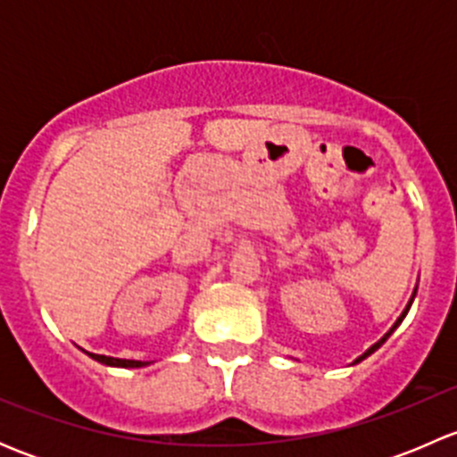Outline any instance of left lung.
Wrapping results in <instances>:
<instances>
[{
    "label": "left lung",
    "mask_w": 457,
    "mask_h": 457,
    "mask_svg": "<svg viewBox=\"0 0 457 457\" xmlns=\"http://www.w3.org/2000/svg\"><path fill=\"white\" fill-rule=\"evenodd\" d=\"M413 298H416V292H413V296H411V301H409L407 310H404V312H403V314H400V318H398V320H395V325H394V327H391V329H389V331H386V334H385V336H382V338H380V340H378V343H376V345H371V347H370V349H367V352H365V353H362V356H361V358H356V362L365 361V358H367V356H371V353H373V352H376V349H378V347H380V345H382V343H385V340H386V338H389V336H391V334H394V329H395V327H398V325H400V322H403V318H404V316H407V312H409V307H411Z\"/></svg>",
    "instance_id": "8db88e82"
}]
</instances>
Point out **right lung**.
I'll return each mask as SVG.
<instances>
[{"instance_id":"1","label":"right lung","mask_w":457,"mask_h":457,"mask_svg":"<svg viewBox=\"0 0 457 457\" xmlns=\"http://www.w3.org/2000/svg\"><path fill=\"white\" fill-rule=\"evenodd\" d=\"M90 358H95L96 362H104V365L110 367H145L150 362H141V361H123V358H110V356H99V353H87Z\"/></svg>"}]
</instances>
